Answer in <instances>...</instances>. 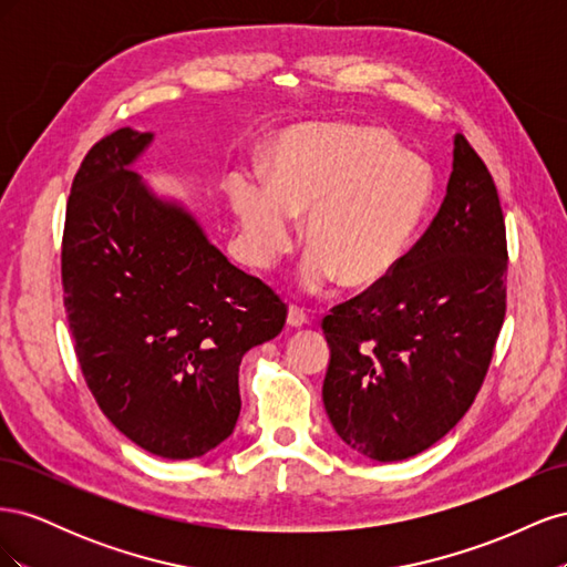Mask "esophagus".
Here are the masks:
<instances>
[{"mask_svg": "<svg viewBox=\"0 0 567 567\" xmlns=\"http://www.w3.org/2000/svg\"><path fill=\"white\" fill-rule=\"evenodd\" d=\"M288 326H290V329H302V326L307 323V321H310V319H307V315L300 310V307H296V305H290L288 307Z\"/></svg>", "mask_w": 567, "mask_h": 567, "instance_id": "obj_1", "label": "esophagus"}]
</instances>
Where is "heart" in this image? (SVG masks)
Listing matches in <instances>:
<instances>
[{"instance_id": "obj_1", "label": "heart", "mask_w": 567, "mask_h": 567, "mask_svg": "<svg viewBox=\"0 0 567 567\" xmlns=\"http://www.w3.org/2000/svg\"><path fill=\"white\" fill-rule=\"evenodd\" d=\"M248 265L269 269L293 248L305 216L310 244L300 281L350 288L383 281L406 252L431 203L433 173L385 130L307 125L284 134L269 179L236 173L227 182Z\"/></svg>"}]
</instances>
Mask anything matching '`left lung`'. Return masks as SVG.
<instances>
[{"label": "left lung", "instance_id": "obj_1", "mask_svg": "<svg viewBox=\"0 0 567 567\" xmlns=\"http://www.w3.org/2000/svg\"><path fill=\"white\" fill-rule=\"evenodd\" d=\"M506 225L466 136L437 215L383 281L336 305L323 406L338 437L373 461L433 447L471 409L506 315Z\"/></svg>", "mask_w": 567, "mask_h": 567}]
</instances>
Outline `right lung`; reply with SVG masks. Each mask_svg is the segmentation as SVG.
Here are the masks:
<instances>
[{
	"instance_id": "right-lung-1",
	"label": "right lung",
	"mask_w": 567,
	"mask_h": 567,
	"mask_svg": "<svg viewBox=\"0 0 567 567\" xmlns=\"http://www.w3.org/2000/svg\"><path fill=\"white\" fill-rule=\"evenodd\" d=\"M151 142L123 127L84 156L65 205L63 305L106 419L151 454L196 458L234 433L238 367L281 333L286 305L134 173Z\"/></svg>"
}]
</instances>
